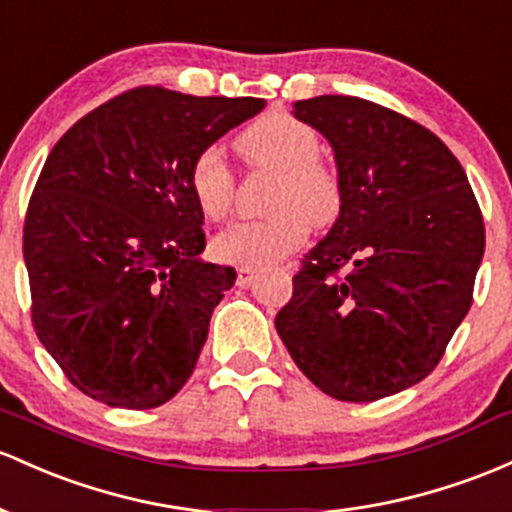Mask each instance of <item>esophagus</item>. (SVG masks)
<instances>
[{"mask_svg": "<svg viewBox=\"0 0 512 512\" xmlns=\"http://www.w3.org/2000/svg\"><path fill=\"white\" fill-rule=\"evenodd\" d=\"M255 274H257V269L240 267L238 269V286H250L252 279H255Z\"/></svg>", "mask_w": 512, "mask_h": 512, "instance_id": "34e87169", "label": "esophagus"}]
</instances>
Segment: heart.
Here are the masks:
<instances>
[{
  "mask_svg": "<svg viewBox=\"0 0 512 512\" xmlns=\"http://www.w3.org/2000/svg\"><path fill=\"white\" fill-rule=\"evenodd\" d=\"M247 165L277 172L269 196L274 213L262 221L235 223L216 235L213 252L230 265L262 267L282 260L308 235V226L335 221L342 206L338 172L318 157L320 143L308 123L289 114H267L238 138ZM235 179L221 150L206 148L189 167V192L211 221H221L233 206Z\"/></svg>",
  "mask_w": 512,
  "mask_h": 512,
  "instance_id": "heart-1",
  "label": "heart"
}]
</instances>
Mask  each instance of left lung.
<instances>
[{"label":"left lung","mask_w":512,"mask_h":512,"mask_svg":"<svg viewBox=\"0 0 512 512\" xmlns=\"http://www.w3.org/2000/svg\"><path fill=\"white\" fill-rule=\"evenodd\" d=\"M291 114L330 143L333 228L308 250L277 333L320 391L369 403L423 381L471 306L486 233L459 160L367 99L323 94Z\"/></svg>","instance_id":"8db88e82"}]
</instances>
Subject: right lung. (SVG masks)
<instances>
[{
  "label": "right lung",
  "mask_w": 512,
  "mask_h": 512,
  "mask_svg": "<svg viewBox=\"0 0 512 512\" xmlns=\"http://www.w3.org/2000/svg\"><path fill=\"white\" fill-rule=\"evenodd\" d=\"M265 99L140 87L89 111L50 150L24 226L38 340L114 408H157L187 384L235 269L201 257L189 167Z\"/></svg>",
  "instance_id": "1"
}]
</instances>
